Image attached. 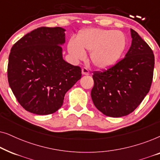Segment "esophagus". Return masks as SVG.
<instances>
[{
	"label": "esophagus",
	"mask_w": 160,
	"mask_h": 160,
	"mask_svg": "<svg viewBox=\"0 0 160 160\" xmlns=\"http://www.w3.org/2000/svg\"><path fill=\"white\" fill-rule=\"evenodd\" d=\"M82 73L83 75H89V70L86 68H83L82 69Z\"/></svg>",
	"instance_id": "esophagus-1"
}]
</instances>
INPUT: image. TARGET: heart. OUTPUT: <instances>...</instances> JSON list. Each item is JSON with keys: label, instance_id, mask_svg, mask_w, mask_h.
I'll return each mask as SVG.
<instances>
[{"label": "heart", "instance_id": "b5f03b06", "mask_svg": "<svg viewBox=\"0 0 160 160\" xmlns=\"http://www.w3.org/2000/svg\"><path fill=\"white\" fill-rule=\"evenodd\" d=\"M127 38L123 32L112 30L89 28L71 38L68 50L76 60L86 56L84 50L91 52L90 60L100 70H108L118 63L125 52Z\"/></svg>", "mask_w": 160, "mask_h": 160}]
</instances>
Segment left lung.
Masks as SVG:
<instances>
[{"mask_svg": "<svg viewBox=\"0 0 160 160\" xmlns=\"http://www.w3.org/2000/svg\"><path fill=\"white\" fill-rule=\"evenodd\" d=\"M132 43L124 58L104 72L95 73L91 91L93 103L111 117L132 113L149 92L154 68V55L147 43L130 29Z\"/></svg>", "mask_w": 160, "mask_h": 160, "instance_id": "1", "label": "left lung"}]
</instances>
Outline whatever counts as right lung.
Returning <instances> with one entry per match:
<instances>
[{"instance_id":"right-lung-1","label":"right lung","mask_w":160,"mask_h":160,"mask_svg":"<svg viewBox=\"0 0 160 160\" xmlns=\"http://www.w3.org/2000/svg\"><path fill=\"white\" fill-rule=\"evenodd\" d=\"M65 29L38 28L14 44L8 81L19 104L30 113L48 115L63 104L65 93L82 77V69L62 57Z\"/></svg>"}]
</instances>
